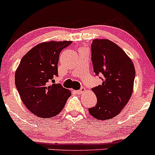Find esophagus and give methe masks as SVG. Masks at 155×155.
<instances>
[{
  "label": "esophagus",
  "instance_id": "obj_1",
  "mask_svg": "<svg viewBox=\"0 0 155 155\" xmlns=\"http://www.w3.org/2000/svg\"><path fill=\"white\" fill-rule=\"evenodd\" d=\"M75 92H76L77 94H82L83 93H84V92H85V89H84V87H82V88H81L80 90H79V91H76Z\"/></svg>",
  "mask_w": 155,
  "mask_h": 155
}]
</instances>
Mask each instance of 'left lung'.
<instances>
[{"label": "left lung", "mask_w": 155, "mask_h": 155, "mask_svg": "<svg viewBox=\"0 0 155 155\" xmlns=\"http://www.w3.org/2000/svg\"><path fill=\"white\" fill-rule=\"evenodd\" d=\"M91 60L96 76H101V85L92 88L97 98L89 113L98 120H108L120 113L133 91L135 70L127 54L109 40H93Z\"/></svg>", "instance_id": "obj_1"}]
</instances>
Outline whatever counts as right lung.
Masks as SVG:
<instances>
[{
  "mask_svg": "<svg viewBox=\"0 0 155 155\" xmlns=\"http://www.w3.org/2000/svg\"><path fill=\"white\" fill-rule=\"evenodd\" d=\"M71 43L51 41L39 44L22 58L15 72V85L22 101L40 118L58 115L71 96L60 84H54V78L58 76L59 54Z\"/></svg>",
  "mask_w": 155,
  "mask_h": 155,
  "instance_id": "add662e5",
  "label": "right lung"
}]
</instances>
